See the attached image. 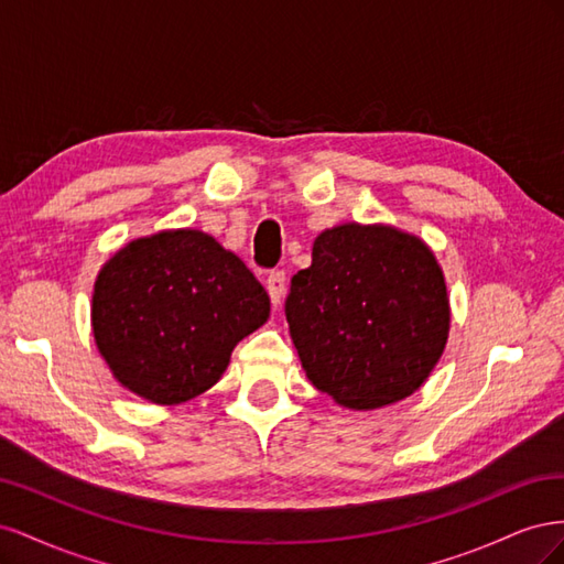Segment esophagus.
I'll return each mask as SVG.
<instances>
[{"label":"esophagus","instance_id":"esophagus-1","mask_svg":"<svg viewBox=\"0 0 564 564\" xmlns=\"http://www.w3.org/2000/svg\"><path fill=\"white\" fill-rule=\"evenodd\" d=\"M284 286H286L284 270H272L270 275H268V280H265V289H268L270 301H272V305H275V308L284 299Z\"/></svg>","mask_w":564,"mask_h":564}]
</instances>
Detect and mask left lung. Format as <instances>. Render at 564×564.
Instances as JSON below:
<instances>
[{
	"mask_svg": "<svg viewBox=\"0 0 564 564\" xmlns=\"http://www.w3.org/2000/svg\"><path fill=\"white\" fill-rule=\"evenodd\" d=\"M284 313L308 381L348 409L416 392L449 338V294L421 237L386 224H340L313 242Z\"/></svg>",
	"mask_w": 564,
	"mask_h": 564,
	"instance_id": "1",
	"label": "left lung"
}]
</instances>
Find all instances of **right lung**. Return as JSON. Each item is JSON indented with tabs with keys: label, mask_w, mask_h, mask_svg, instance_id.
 Wrapping results in <instances>:
<instances>
[{
	"label": "right lung",
	"mask_w": 564,
	"mask_h": 564,
	"mask_svg": "<svg viewBox=\"0 0 564 564\" xmlns=\"http://www.w3.org/2000/svg\"><path fill=\"white\" fill-rule=\"evenodd\" d=\"M268 317L251 270L193 228L131 240L98 270L91 296L96 348L117 383L166 406L209 390Z\"/></svg>",
	"instance_id": "add662e5"
}]
</instances>
